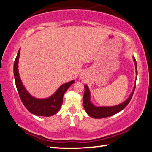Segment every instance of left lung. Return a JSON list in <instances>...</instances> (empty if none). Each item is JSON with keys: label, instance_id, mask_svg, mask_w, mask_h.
I'll return each instance as SVG.
<instances>
[{"label": "left lung", "instance_id": "1", "mask_svg": "<svg viewBox=\"0 0 152 152\" xmlns=\"http://www.w3.org/2000/svg\"><path fill=\"white\" fill-rule=\"evenodd\" d=\"M133 58L134 61V63H135V65L136 74L137 75L136 60L134 56L133 57ZM136 79L135 86H134L132 92L130 94V96H129V98L126 99L125 102H123V103H121L120 104H118V105L113 106H96L95 105H94L93 103L91 102V94L90 91H89V88L87 85L84 86V88H85V92H84L83 98V104L87 114H88L89 116H91V117H92L94 118H103L113 116L116 113H119V112L121 111L122 110H123V109L128 105L129 102H130L131 99V98H132L134 91H135V89Z\"/></svg>", "mask_w": 152, "mask_h": 152}]
</instances>
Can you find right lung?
I'll return each mask as SVG.
<instances>
[{
  "label": "right lung",
  "instance_id": "right-lung-1",
  "mask_svg": "<svg viewBox=\"0 0 152 152\" xmlns=\"http://www.w3.org/2000/svg\"><path fill=\"white\" fill-rule=\"evenodd\" d=\"M19 54L20 49L19 50L15 61L13 71L17 91L23 105L29 112L36 116L47 117V116H51L56 114L59 111L63 104L64 93L69 87L74 83L75 81L73 80L63 84L61 86H60L55 93L48 98L43 99L35 98L26 90L20 78L18 70Z\"/></svg>",
  "mask_w": 152,
  "mask_h": 152
}]
</instances>
